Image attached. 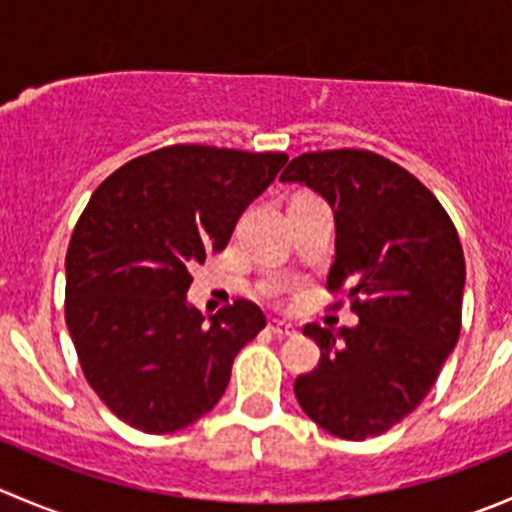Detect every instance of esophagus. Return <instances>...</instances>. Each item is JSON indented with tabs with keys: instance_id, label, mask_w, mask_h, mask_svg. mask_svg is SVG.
Here are the masks:
<instances>
[{
	"instance_id": "esophagus-1",
	"label": "esophagus",
	"mask_w": 512,
	"mask_h": 512,
	"mask_svg": "<svg viewBox=\"0 0 512 512\" xmlns=\"http://www.w3.org/2000/svg\"><path fill=\"white\" fill-rule=\"evenodd\" d=\"M270 332L277 334V337H297L299 329L294 327V324H287V322H270Z\"/></svg>"
}]
</instances>
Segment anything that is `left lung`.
<instances>
[{
    "label": "left lung",
    "mask_w": 512,
    "mask_h": 512,
    "mask_svg": "<svg viewBox=\"0 0 512 512\" xmlns=\"http://www.w3.org/2000/svg\"><path fill=\"white\" fill-rule=\"evenodd\" d=\"M334 213L329 292H347L356 327L307 324L319 364L294 396L337 438L381 436L426 399L461 334L466 260L436 195L371 151L302 153L280 175Z\"/></svg>",
    "instance_id": "8db88e82"
}]
</instances>
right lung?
<instances>
[{
	"label": "right lung",
	"mask_w": 512,
	"mask_h": 512,
	"mask_svg": "<svg viewBox=\"0 0 512 512\" xmlns=\"http://www.w3.org/2000/svg\"><path fill=\"white\" fill-rule=\"evenodd\" d=\"M285 153L168 146L108 175L66 252V327L98 399L143 433L208 414L232 361L265 329L237 299L205 322L188 304L190 267L220 252Z\"/></svg>",
	"instance_id": "right-lung-1"
}]
</instances>
